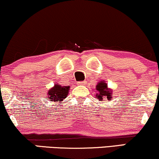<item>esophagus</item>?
<instances>
[{"mask_svg": "<svg viewBox=\"0 0 159 159\" xmlns=\"http://www.w3.org/2000/svg\"><path fill=\"white\" fill-rule=\"evenodd\" d=\"M78 85H84L85 84V81H78Z\"/></svg>", "mask_w": 159, "mask_h": 159, "instance_id": "1", "label": "esophagus"}]
</instances>
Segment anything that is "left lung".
I'll use <instances>...</instances> for the list:
<instances>
[{"label": "left lung", "instance_id": "8db88e82", "mask_svg": "<svg viewBox=\"0 0 159 159\" xmlns=\"http://www.w3.org/2000/svg\"><path fill=\"white\" fill-rule=\"evenodd\" d=\"M96 90L98 93L96 94V97L99 100H102L104 98H107V100H111L112 98V94L110 89L107 88V84L104 82L101 81V83H98L96 86Z\"/></svg>", "mask_w": 159, "mask_h": 159}]
</instances>
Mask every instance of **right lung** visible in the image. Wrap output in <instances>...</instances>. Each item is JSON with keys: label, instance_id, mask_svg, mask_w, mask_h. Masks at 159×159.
<instances>
[{"label": "right lung", "instance_id": "obj_1", "mask_svg": "<svg viewBox=\"0 0 159 159\" xmlns=\"http://www.w3.org/2000/svg\"><path fill=\"white\" fill-rule=\"evenodd\" d=\"M70 87H61L59 84H55L48 92V99L53 101H62L67 96Z\"/></svg>", "mask_w": 159, "mask_h": 159}]
</instances>
